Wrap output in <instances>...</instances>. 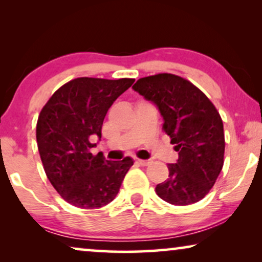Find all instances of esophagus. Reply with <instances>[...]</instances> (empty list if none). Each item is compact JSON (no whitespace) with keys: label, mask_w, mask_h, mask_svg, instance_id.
<instances>
[{"label":"esophagus","mask_w":262,"mask_h":262,"mask_svg":"<svg viewBox=\"0 0 262 262\" xmlns=\"http://www.w3.org/2000/svg\"><path fill=\"white\" fill-rule=\"evenodd\" d=\"M137 163L141 164V166H149V164L151 163V161L150 160H137Z\"/></svg>","instance_id":"34e87169"}]
</instances>
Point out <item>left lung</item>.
<instances>
[{
	"instance_id": "8db88e82",
	"label": "left lung",
	"mask_w": 262,
	"mask_h": 262,
	"mask_svg": "<svg viewBox=\"0 0 262 262\" xmlns=\"http://www.w3.org/2000/svg\"><path fill=\"white\" fill-rule=\"evenodd\" d=\"M132 88L157 106L179 152L177 163L168 164L167 180L156 186L157 195L180 206L202 200L224 163L223 121L216 107L194 84L173 74L139 78Z\"/></svg>"
}]
</instances>
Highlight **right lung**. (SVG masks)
<instances>
[{
  "mask_svg": "<svg viewBox=\"0 0 262 262\" xmlns=\"http://www.w3.org/2000/svg\"><path fill=\"white\" fill-rule=\"evenodd\" d=\"M134 82L78 77L53 93L42 107L37 123L39 154L46 177L71 205L84 210L107 205L134 164L131 157L107 161L91 152L96 145L91 138H101L107 111Z\"/></svg>",
  "mask_w": 262,
  "mask_h": 262,
  "instance_id": "add662e5",
  "label": "right lung"
}]
</instances>
